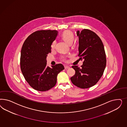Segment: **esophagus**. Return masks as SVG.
I'll return each instance as SVG.
<instances>
[{"label":"esophagus","instance_id":"esophagus-1","mask_svg":"<svg viewBox=\"0 0 127 127\" xmlns=\"http://www.w3.org/2000/svg\"><path fill=\"white\" fill-rule=\"evenodd\" d=\"M65 69H69L70 68V67L69 66H68V65H65Z\"/></svg>","mask_w":127,"mask_h":127}]
</instances>
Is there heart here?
I'll use <instances>...</instances> for the list:
<instances>
[{
    "label": "heart",
    "mask_w": 127,
    "mask_h": 127,
    "mask_svg": "<svg viewBox=\"0 0 127 127\" xmlns=\"http://www.w3.org/2000/svg\"><path fill=\"white\" fill-rule=\"evenodd\" d=\"M62 37L65 42L67 43L69 45L71 44L73 42V39H74V35L73 32L71 31L66 30L62 34ZM55 44H56V41L55 40H54L52 42L51 45V47L52 48H53L54 47ZM69 57V56H65V55L62 56L61 57V60L62 62H67V58Z\"/></svg>",
    "instance_id": "heart-1"
}]
</instances>
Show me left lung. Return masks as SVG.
<instances>
[{"label":"left lung","mask_w":127,"mask_h":127,"mask_svg":"<svg viewBox=\"0 0 127 127\" xmlns=\"http://www.w3.org/2000/svg\"><path fill=\"white\" fill-rule=\"evenodd\" d=\"M79 37L78 56L84 60L81 68L73 65L75 73L70 79L73 84L81 89L95 85L103 75L106 65L104 46L100 37L89 29L77 32Z\"/></svg>","instance_id":"1"}]
</instances>
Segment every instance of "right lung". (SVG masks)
I'll return each instance as SVG.
<instances>
[{
  "label": "right lung",
  "instance_id": "1",
  "mask_svg": "<svg viewBox=\"0 0 127 127\" xmlns=\"http://www.w3.org/2000/svg\"><path fill=\"white\" fill-rule=\"evenodd\" d=\"M58 32L41 30L30 35L23 43L21 50L20 68L25 80L32 88L39 91L53 88L57 76L64 67L62 64L46 66V56L51 52V45Z\"/></svg>",
  "mask_w": 127,
  "mask_h": 127
}]
</instances>
